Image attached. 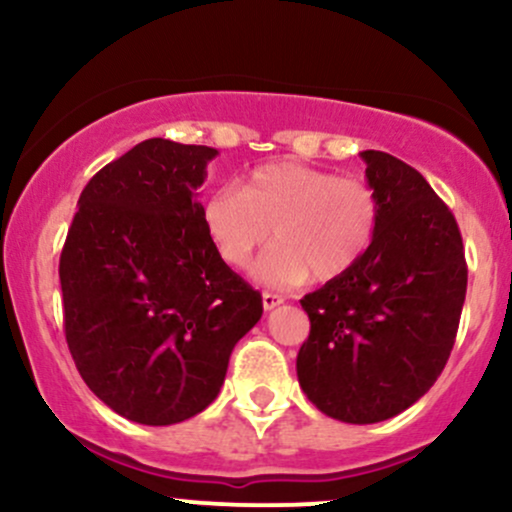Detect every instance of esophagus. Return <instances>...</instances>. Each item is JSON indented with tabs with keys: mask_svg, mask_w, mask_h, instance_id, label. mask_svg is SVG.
<instances>
[{
	"mask_svg": "<svg viewBox=\"0 0 512 512\" xmlns=\"http://www.w3.org/2000/svg\"><path fill=\"white\" fill-rule=\"evenodd\" d=\"M284 303V296H279V293H272V291H264L262 293V305L264 310H274L276 305Z\"/></svg>",
	"mask_w": 512,
	"mask_h": 512,
	"instance_id": "1",
	"label": "esophagus"
}]
</instances>
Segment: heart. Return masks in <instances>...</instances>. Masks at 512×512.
Segmentation results:
<instances>
[{
  "label": "heart",
  "instance_id": "b5f03b06",
  "mask_svg": "<svg viewBox=\"0 0 512 512\" xmlns=\"http://www.w3.org/2000/svg\"><path fill=\"white\" fill-rule=\"evenodd\" d=\"M202 223L216 255L243 269L252 252L269 240L255 274L264 284L334 281L349 274L373 248L380 202L368 182L337 178L303 163H267L236 190H216L204 199Z\"/></svg>",
  "mask_w": 512,
  "mask_h": 512
}]
</instances>
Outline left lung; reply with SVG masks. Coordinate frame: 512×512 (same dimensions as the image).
<instances>
[{"mask_svg": "<svg viewBox=\"0 0 512 512\" xmlns=\"http://www.w3.org/2000/svg\"><path fill=\"white\" fill-rule=\"evenodd\" d=\"M380 202L368 255L303 298L310 334L298 383L322 414L378 424L424 397L455 344L467 262L460 228L419 170L385 151H361Z\"/></svg>", "mask_w": 512, "mask_h": 512, "instance_id": "left-lung-1", "label": "left lung"}]
</instances>
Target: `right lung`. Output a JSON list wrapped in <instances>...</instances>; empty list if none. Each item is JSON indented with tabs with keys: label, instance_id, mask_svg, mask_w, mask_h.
Instances as JSON below:
<instances>
[{
	"label": "right lung",
	"instance_id": "1",
	"mask_svg": "<svg viewBox=\"0 0 512 512\" xmlns=\"http://www.w3.org/2000/svg\"><path fill=\"white\" fill-rule=\"evenodd\" d=\"M211 146L146 139L98 170L60 257L64 334L115 414L170 426L214 402L262 296L216 255L199 187Z\"/></svg>",
	"mask_w": 512,
	"mask_h": 512
}]
</instances>
